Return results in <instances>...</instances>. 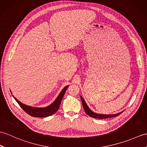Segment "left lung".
Listing matches in <instances>:
<instances>
[{"mask_svg": "<svg viewBox=\"0 0 147 147\" xmlns=\"http://www.w3.org/2000/svg\"><path fill=\"white\" fill-rule=\"evenodd\" d=\"M81 100H82V102L83 104V107L84 110H85L86 113L88 114L89 116L93 117V118H96V119H107V118H111V117H116L117 115L121 114L122 112H119V113L115 114H96L93 112L92 111L90 110V109L88 108V105H86V102L85 101V100L83 98V97L81 96Z\"/></svg>", "mask_w": 147, "mask_h": 147, "instance_id": "obj_1", "label": "left lung"}]
</instances>
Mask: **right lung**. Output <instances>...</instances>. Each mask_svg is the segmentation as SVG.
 <instances>
[{
  "instance_id": "1",
  "label": "right lung",
  "mask_w": 147,
  "mask_h": 147,
  "mask_svg": "<svg viewBox=\"0 0 147 147\" xmlns=\"http://www.w3.org/2000/svg\"><path fill=\"white\" fill-rule=\"evenodd\" d=\"M68 86H65L63 90L61 92V93H59V95H58L57 98L55 99V100L53 102L52 104L46 107L40 108L31 107V106H28L23 104V103H21V102L18 100V99H16L15 97L14 98L18 103V104L20 105V107L23 109L28 114L30 115L31 116L36 117H45L55 114V112L58 111L59 107H60L62 99L63 98V96L65 94V92L66 91Z\"/></svg>"
}]
</instances>
